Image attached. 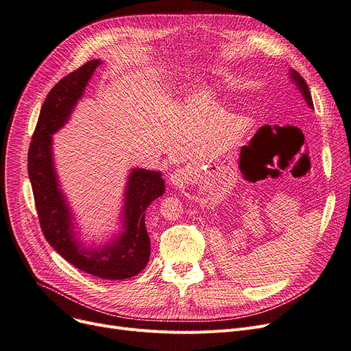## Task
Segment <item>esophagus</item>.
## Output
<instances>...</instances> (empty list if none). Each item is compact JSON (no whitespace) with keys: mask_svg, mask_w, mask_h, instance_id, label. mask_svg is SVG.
Instances as JSON below:
<instances>
[{"mask_svg":"<svg viewBox=\"0 0 351 351\" xmlns=\"http://www.w3.org/2000/svg\"><path fill=\"white\" fill-rule=\"evenodd\" d=\"M184 180H186L184 173H181V171H174L170 176V181H171L173 186H183L184 184Z\"/></svg>","mask_w":351,"mask_h":351,"instance_id":"obj_1","label":"esophagus"}]
</instances>
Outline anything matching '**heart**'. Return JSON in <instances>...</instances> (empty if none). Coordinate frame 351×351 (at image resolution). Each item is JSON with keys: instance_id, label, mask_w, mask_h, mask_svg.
I'll return each instance as SVG.
<instances>
[{"instance_id": "obj_1", "label": "heart", "mask_w": 351, "mask_h": 351, "mask_svg": "<svg viewBox=\"0 0 351 351\" xmlns=\"http://www.w3.org/2000/svg\"><path fill=\"white\" fill-rule=\"evenodd\" d=\"M202 89H203V90H202L203 95H208V90H204V88H202Z\"/></svg>"}]
</instances>
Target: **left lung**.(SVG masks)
<instances>
[{"mask_svg": "<svg viewBox=\"0 0 351 351\" xmlns=\"http://www.w3.org/2000/svg\"><path fill=\"white\" fill-rule=\"evenodd\" d=\"M288 75H289L291 82H292L293 85H295V86L298 88V90L301 92V95H302V97L305 99L306 105L310 106L311 109H314V106H313V99H311V93H310V89H308V86H306L305 80L295 72V70H292V69H289Z\"/></svg>", "mask_w": 351, "mask_h": 351, "instance_id": "1", "label": "left lung"}]
</instances>
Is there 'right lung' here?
Instances as JSON below:
<instances>
[{
    "label": "right lung",
    "mask_w": 351,
    "mask_h": 351,
    "mask_svg": "<svg viewBox=\"0 0 351 351\" xmlns=\"http://www.w3.org/2000/svg\"><path fill=\"white\" fill-rule=\"evenodd\" d=\"M101 63L97 59L88 62L49 92L29 149V177L41 230L54 250L83 272L119 281L138 275L148 263L151 245L145 210L165 191L161 171L131 168L119 212V230L105 243H86L80 237L75 212L62 189L53 157L51 135L69 122Z\"/></svg>",
    "instance_id": "add662e5"
}]
</instances>
